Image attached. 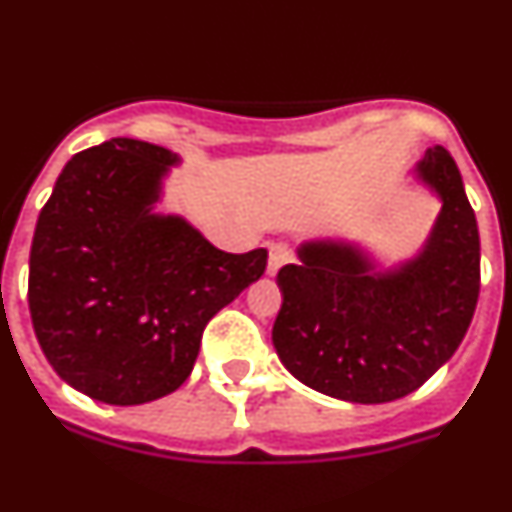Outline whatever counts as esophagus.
Here are the masks:
<instances>
[{"label":"esophagus","mask_w":512,"mask_h":512,"mask_svg":"<svg viewBox=\"0 0 512 512\" xmlns=\"http://www.w3.org/2000/svg\"><path fill=\"white\" fill-rule=\"evenodd\" d=\"M290 260H293V250H290L288 242H275V245L270 247V262H267V272H270V275H275V272H278L280 267Z\"/></svg>","instance_id":"1"}]
</instances>
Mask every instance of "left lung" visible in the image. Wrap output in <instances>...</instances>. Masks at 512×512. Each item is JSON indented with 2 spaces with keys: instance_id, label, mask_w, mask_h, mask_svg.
<instances>
[{
  "instance_id": "obj_1",
  "label": "left lung",
  "mask_w": 512,
  "mask_h": 512,
  "mask_svg": "<svg viewBox=\"0 0 512 512\" xmlns=\"http://www.w3.org/2000/svg\"><path fill=\"white\" fill-rule=\"evenodd\" d=\"M417 176L442 199L427 247L376 272L356 247L308 242L278 272L272 343L310 389L356 404L417 391L460 348L480 295V234L450 151L427 148Z\"/></svg>"
}]
</instances>
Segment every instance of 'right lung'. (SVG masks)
<instances>
[{
    "label": "right lung",
    "mask_w": 512,
    "mask_h": 512,
    "mask_svg": "<svg viewBox=\"0 0 512 512\" xmlns=\"http://www.w3.org/2000/svg\"><path fill=\"white\" fill-rule=\"evenodd\" d=\"M179 156L111 138L65 164L30 250L32 326L62 381L133 407L189 379L214 315L262 278L267 250L229 255L151 212Z\"/></svg>",
    "instance_id": "1"
}]
</instances>
